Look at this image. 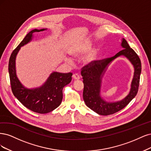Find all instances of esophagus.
I'll return each mask as SVG.
<instances>
[{"mask_svg":"<svg viewBox=\"0 0 151 151\" xmlns=\"http://www.w3.org/2000/svg\"><path fill=\"white\" fill-rule=\"evenodd\" d=\"M73 79H75V80H79L80 78V76L78 75V74H74L73 75Z\"/></svg>","mask_w":151,"mask_h":151,"instance_id":"1","label":"esophagus"}]
</instances>
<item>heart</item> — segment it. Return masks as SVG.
I'll return each instance as SVG.
<instances>
[{
  "mask_svg": "<svg viewBox=\"0 0 151 151\" xmlns=\"http://www.w3.org/2000/svg\"><path fill=\"white\" fill-rule=\"evenodd\" d=\"M92 45H93V44H92L91 42H87L86 43L84 44V45L73 48V49L70 51V53L72 56L75 57H78L82 55L85 54L87 52H88L91 49ZM96 58V52H93L88 57L86 58L85 61L86 64H90V63H91L95 60ZM65 61L67 62H70V60L68 58H65Z\"/></svg>",
  "mask_w": 151,
  "mask_h": 151,
  "instance_id": "b5f03b06",
  "label": "heart"
}]
</instances>
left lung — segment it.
Masks as SVG:
<instances>
[{"mask_svg": "<svg viewBox=\"0 0 151 151\" xmlns=\"http://www.w3.org/2000/svg\"><path fill=\"white\" fill-rule=\"evenodd\" d=\"M120 45L123 50L114 56L103 60L95 61L83 68L81 72L84 84L83 97L85 103L88 108L101 115H111L124 109L136 96L138 91L141 73L140 58L130 48L124 38L122 39ZM121 55L127 58L134 67L131 89L128 95L123 99L113 102H107L101 96L102 78L111 62Z\"/></svg>", "mask_w": 151, "mask_h": 151, "instance_id": "1", "label": "left lung"}]
</instances>
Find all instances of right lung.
Listing matches in <instances>:
<instances>
[{
	"label": "right lung",
	"instance_id": "right-lung-1",
	"mask_svg": "<svg viewBox=\"0 0 151 151\" xmlns=\"http://www.w3.org/2000/svg\"><path fill=\"white\" fill-rule=\"evenodd\" d=\"M47 30L35 29L29 32L18 46L13 51L9 61V73L12 93L26 108L39 114H47L54 110L61 104L63 89L71 81V73H61L53 71L46 81L39 87L28 88L19 80L16 74V60L21 47L32 40L34 34Z\"/></svg>",
	"mask_w": 151,
	"mask_h": 151
}]
</instances>
